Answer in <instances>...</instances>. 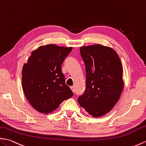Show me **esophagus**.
Instances as JSON below:
<instances>
[{
	"label": "esophagus",
	"mask_w": 146,
	"mask_h": 146,
	"mask_svg": "<svg viewBox=\"0 0 146 146\" xmlns=\"http://www.w3.org/2000/svg\"><path fill=\"white\" fill-rule=\"evenodd\" d=\"M70 88H71V90H72V91L73 93H74V87L73 86H71L70 87Z\"/></svg>",
	"instance_id": "34e87169"
}]
</instances>
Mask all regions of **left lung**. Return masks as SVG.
Here are the masks:
<instances>
[{"label": "left lung", "instance_id": "8db88e82", "mask_svg": "<svg viewBox=\"0 0 146 146\" xmlns=\"http://www.w3.org/2000/svg\"><path fill=\"white\" fill-rule=\"evenodd\" d=\"M86 67V90L78 102L94 117L113 109L123 92V65L116 52L96 44L80 47Z\"/></svg>", "mask_w": 146, "mask_h": 146}]
</instances>
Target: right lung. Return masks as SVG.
<instances>
[{
  "instance_id": "right-lung-1",
  "label": "right lung",
  "mask_w": 146,
  "mask_h": 146,
  "mask_svg": "<svg viewBox=\"0 0 146 146\" xmlns=\"http://www.w3.org/2000/svg\"><path fill=\"white\" fill-rule=\"evenodd\" d=\"M73 47L54 44L33 51L22 68V84L29 103L41 113L57 109L63 101L73 96L65 84L61 66Z\"/></svg>"
}]
</instances>
